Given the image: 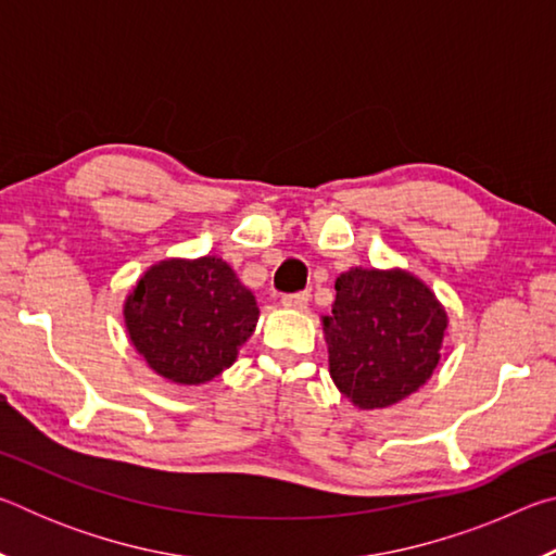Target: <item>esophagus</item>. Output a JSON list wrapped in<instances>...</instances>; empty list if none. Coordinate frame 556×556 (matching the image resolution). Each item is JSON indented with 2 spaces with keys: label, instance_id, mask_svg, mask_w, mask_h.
Masks as SVG:
<instances>
[{
  "label": "esophagus",
  "instance_id": "1",
  "mask_svg": "<svg viewBox=\"0 0 556 556\" xmlns=\"http://www.w3.org/2000/svg\"><path fill=\"white\" fill-rule=\"evenodd\" d=\"M308 304V291H296V294L281 296V306L287 308H306Z\"/></svg>",
  "mask_w": 556,
  "mask_h": 556
}]
</instances>
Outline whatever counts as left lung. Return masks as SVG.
Here are the masks:
<instances>
[{"label":"left lung","instance_id":"obj_1","mask_svg":"<svg viewBox=\"0 0 556 556\" xmlns=\"http://www.w3.org/2000/svg\"><path fill=\"white\" fill-rule=\"evenodd\" d=\"M446 324L444 306L409 271H345L324 316L336 388L361 409L409 397L439 365Z\"/></svg>","mask_w":556,"mask_h":556}]
</instances>
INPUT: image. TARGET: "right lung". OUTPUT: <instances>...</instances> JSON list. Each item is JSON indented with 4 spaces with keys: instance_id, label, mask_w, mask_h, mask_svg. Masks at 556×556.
<instances>
[{
    "instance_id": "add662e5",
    "label": "right lung",
    "mask_w": 556,
    "mask_h": 556,
    "mask_svg": "<svg viewBox=\"0 0 556 556\" xmlns=\"http://www.w3.org/2000/svg\"><path fill=\"white\" fill-rule=\"evenodd\" d=\"M250 289L218 257L159 262L127 296L125 324L149 368L178 384L213 380L255 331Z\"/></svg>"
}]
</instances>
